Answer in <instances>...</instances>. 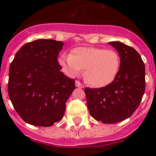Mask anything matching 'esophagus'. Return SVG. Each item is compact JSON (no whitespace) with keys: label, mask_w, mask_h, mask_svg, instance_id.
<instances>
[{"label":"esophagus","mask_w":156,"mask_h":156,"mask_svg":"<svg viewBox=\"0 0 156 156\" xmlns=\"http://www.w3.org/2000/svg\"><path fill=\"white\" fill-rule=\"evenodd\" d=\"M75 83H76V87H80V88L83 87V85L82 83H81L80 82V81L76 80V81Z\"/></svg>","instance_id":"obj_1"}]
</instances>
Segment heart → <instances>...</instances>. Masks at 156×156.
Masks as SVG:
<instances>
[{
	"label": "heart",
	"instance_id": "obj_1",
	"mask_svg": "<svg viewBox=\"0 0 156 156\" xmlns=\"http://www.w3.org/2000/svg\"><path fill=\"white\" fill-rule=\"evenodd\" d=\"M59 64L70 76H78L85 70V79L95 87L110 84L119 73L120 58L112 49L94 47L74 48L71 54H62Z\"/></svg>",
	"mask_w": 156,
	"mask_h": 156
}]
</instances>
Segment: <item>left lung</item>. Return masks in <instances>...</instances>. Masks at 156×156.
Returning <instances> with one entry per match:
<instances>
[{"instance_id": "1", "label": "left lung", "mask_w": 156, "mask_h": 156, "mask_svg": "<svg viewBox=\"0 0 156 156\" xmlns=\"http://www.w3.org/2000/svg\"><path fill=\"white\" fill-rule=\"evenodd\" d=\"M120 57L119 73L110 84L84 89L87 104L93 118L103 123H115L131 116L145 90V67L134 48L121 42L108 43Z\"/></svg>"}]
</instances>
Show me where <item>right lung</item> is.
<instances>
[{
	"label": "right lung",
	"instance_id": "right-lung-1",
	"mask_svg": "<svg viewBox=\"0 0 156 156\" xmlns=\"http://www.w3.org/2000/svg\"><path fill=\"white\" fill-rule=\"evenodd\" d=\"M62 41L40 39L23 45L9 69L8 96L27 123L51 126L62 119L75 80L61 72Z\"/></svg>",
	"mask_w": 156,
	"mask_h": 156
}]
</instances>
